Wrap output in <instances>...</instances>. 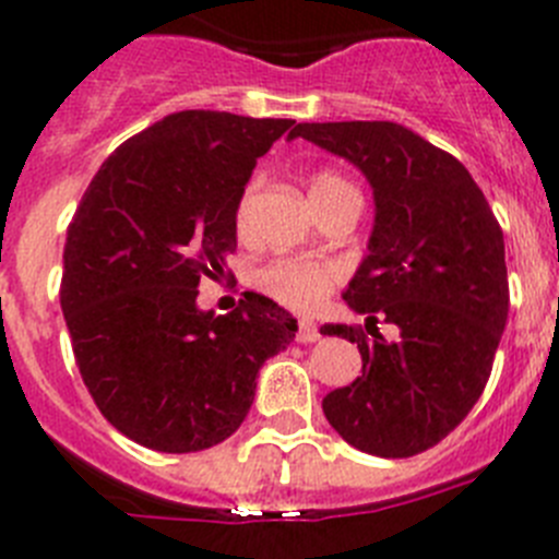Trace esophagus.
<instances>
[{
    "instance_id": "34e87169",
    "label": "esophagus",
    "mask_w": 559,
    "mask_h": 559,
    "mask_svg": "<svg viewBox=\"0 0 559 559\" xmlns=\"http://www.w3.org/2000/svg\"><path fill=\"white\" fill-rule=\"evenodd\" d=\"M296 341H299V343H313V341H319V326H316L313 321L301 319V321H299V330H296Z\"/></svg>"
}]
</instances>
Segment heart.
<instances>
[{
	"mask_svg": "<svg viewBox=\"0 0 559 559\" xmlns=\"http://www.w3.org/2000/svg\"><path fill=\"white\" fill-rule=\"evenodd\" d=\"M341 188L352 186L332 171H319L310 179V197H313V202L330 197L332 191H341ZM258 191L260 179L252 177L243 186V191H240L238 202H235V229H238V235H249V229H252ZM337 283H341V269L335 263H330V260L276 258L254 271V285L265 296H271L280 305L290 307V310H299V313L316 310Z\"/></svg>",
	"mask_w": 559,
	"mask_h": 559,
	"instance_id": "1",
	"label": "heart"
}]
</instances>
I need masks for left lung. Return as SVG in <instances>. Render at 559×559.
I'll list each match as a JSON object with an SVG mask.
<instances>
[{"label":"left lung","instance_id":"8db88e82","mask_svg":"<svg viewBox=\"0 0 559 559\" xmlns=\"http://www.w3.org/2000/svg\"><path fill=\"white\" fill-rule=\"evenodd\" d=\"M368 177L377 218L368 258L343 299L362 326L324 335L357 343L362 373L324 396L326 421L377 457H413L447 438L488 385L510 310L504 235L463 163L393 121L299 124ZM400 326L388 344L376 321Z\"/></svg>","mask_w":559,"mask_h":559}]
</instances>
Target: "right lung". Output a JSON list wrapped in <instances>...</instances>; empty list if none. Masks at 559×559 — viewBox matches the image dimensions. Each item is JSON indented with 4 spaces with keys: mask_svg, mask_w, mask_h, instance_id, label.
<instances>
[{
    "mask_svg": "<svg viewBox=\"0 0 559 559\" xmlns=\"http://www.w3.org/2000/svg\"><path fill=\"white\" fill-rule=\"evenodd\" d=\"M290 119L171 112L112 152L66 233L60 307L102 416L146 449L188 454L243 424L258 371L296 319L246 290L233 313L197 307L227 274L235 202Z\"/></svg>",
    "mask_w": 559,
    "mask_h": 559,
    "instance_id": "obj_1",
    "label": "right lung"
}]
</instances>
